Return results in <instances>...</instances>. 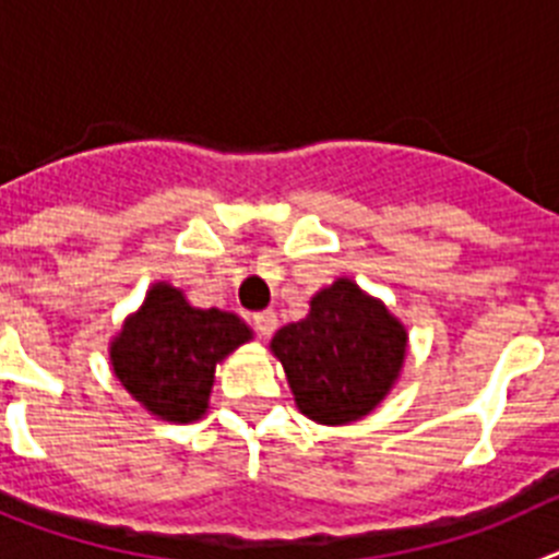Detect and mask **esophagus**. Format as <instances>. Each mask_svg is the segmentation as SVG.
I'll return each instance as SVG.
<instances>
[{
	"label": "esophagus",
	"mask_w": 559,
	"mask_h": 559,
	"mask_svg": "<svg viewBox=\"0 0 559 559\" xmlns=\"http://www.w3.org/2000/svg\"><path fill=\"white\" fill-rule=\"evenodd\" d=\"M253 325L261 336H273L278 329V317H275V311H259V314H253Z\"/></svg>",
	"instance_id": "34e87169"
}]
</instances>
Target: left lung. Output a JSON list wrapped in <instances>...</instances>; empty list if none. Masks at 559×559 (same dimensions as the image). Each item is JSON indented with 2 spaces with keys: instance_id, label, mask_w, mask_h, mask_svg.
Here are the masks:
<instances>
[{
  "instance_id": "8db88e82",
  "label": "left lung",
  "mask_w": 559,
  "mask_h": 559,
  "mask_svg": "<svg viewBox=\"0 0 559 559\" xmlns=\"http://www.w3.org/2000/svg\"><path fill=\"white\" fill-rule=\"evenodd\" d=\"M295 395V406L320 426L367 417L390 395L404 370L409 331L342 275L309 300V314L286 323L270 342Z\"/></svg>"
}]
</instances>
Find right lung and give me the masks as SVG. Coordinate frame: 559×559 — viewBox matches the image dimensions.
I'll list each match as a JSON object with an SVG mask.
<instances>
[{"instance_id":"obj_1","label":"right lung","mask_w":559,"mask_h":559,"mask_svg":"<svg viewBox=\"0 0 559 559\" xmlns=\"http://www.w3.org/2000/svg\"><path fill=\"white\" fill-rule=\"evenodd\" d=\"M253 340L242 317L198 309L183 289L155 281L144 304L110 340L114 376L130 399L167 424H192L209 412L214 373L225 356Z\"/></svg>"}]
</instances>
